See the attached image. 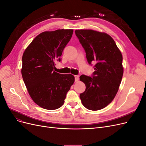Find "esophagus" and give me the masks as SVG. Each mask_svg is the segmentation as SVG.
<instances>
[{"label": "esophagus", "mask_w": 146, "mask_h": 146, "mask_svg": "<svg viewBox=\"0 0 146 146\" xmlns=\"http://www.w3.org/2000/svg\"><path fill=\"white\" fill-rule=\"evenodd\" d=\"M74 77H75V81L78 82L79 80V76H78V75H76V76H74Z\"/></svg>", "instance_id": "1"}]
</instances>
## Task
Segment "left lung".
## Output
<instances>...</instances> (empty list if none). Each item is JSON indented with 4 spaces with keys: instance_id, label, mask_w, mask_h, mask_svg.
<instances>
[{
    "instance_id": "left-lung-1",
    "label": "left lung",
    "mask_w": 146,
    "mask_h": 146,
    "mask_svg": "<svg viewBox=\"0 0 146 146\" xmlns=\"http://www.w3.org/2000/svg\"><path fill=\"white\" fill-rule=\"evenodd\" d=\"M76 35L85 51L88 63L94 64L91 77L82 75L86 90L80 94L84 107L96 111L114 99L123 76L122 55L113 39L107 33L92 30H76Z\"/></svg>"
}]
</instances>
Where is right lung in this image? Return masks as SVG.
<instances>
[{
  "instance_id": "1",
  "label": "right lung",
  "mask_w": 146,
  "mask_h": 146,
  "mask_svg": "<svg viewBox=\"0 0 146 146\" xmlns=\"http://www.w3.org/2000/svg\"><path fill=\"white\" fill-rule=\"evenodd\" d=\"M72 33L71 29L42 32L24 52L21 69L23 80L35 103L44 109L61 107L74 82L73 75L61 74L54 70Z\"/></svg>"
}]
</instances>
